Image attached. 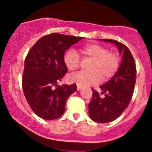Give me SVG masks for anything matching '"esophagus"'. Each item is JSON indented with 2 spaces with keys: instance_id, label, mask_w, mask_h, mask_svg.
Wrapping results in <instances>:
<instances>
[{
  "instance_id": "1",
  "label": "esophagus",
  "mask_w": 152,
  "mask_h": 152,
  "mask_svg": "<svg viewBox=\"0 0 152 152\" xmlns=\"http://www.w3.org/2000/svg\"><path fill=\"white\" fill-rule=\"evenodd\" d=\"M81 88H82V86L80 85H77V90H80Z\"/></svg>"
}]
</instances>
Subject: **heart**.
<instances>
[{"label": "heart", "instance_id": "b5f03b06", "mask_svg": "<svg viewBox=\"0 0 152 152\" xmlns=\"http://www.w3.org/2000/svg\"><path fill=\"white\" fill-rule=\"evenodd\" d=\"M83 59L91 61L88 66V71H83L69 77V81L80 86H90L101 80L106 81L115 75L121 64V58L115 52H109L106 46L98 43H90L79 48ZM64 63L71 71L77 70L80 65V59L77 53L69 49L64 55Z\"/></svg>", "mask_w": 152, "mask_h": 152}]
</instances>
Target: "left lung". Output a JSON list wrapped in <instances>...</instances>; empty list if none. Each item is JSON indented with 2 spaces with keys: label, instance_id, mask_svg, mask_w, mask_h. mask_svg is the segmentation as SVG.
<instances>
[{
  "label": "left lung",
  "instance_id": "left-lung-1",
  "mask_svg": "<svg viewBox=\"0 0 152 152\" xmlns=\"http://www.w3.org/2000/svg\"><path fill=\"white\" fill-rule=\"evenodd\" d=\"M105 42L115 43L120 53L123 54L121 64L115 75L104 85L100 86V94L92 89V98L88 104V113L92 121L97 123H109L119 118L129 106L136 82V65L127 46L117 40L102 39Z\"/></svg>",
  "mask_w": 152,
  "mask_h": 152
}]
</instances>
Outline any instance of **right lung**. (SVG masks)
<instances>
[{
	"label": "right lung",
	"mask_w": 152,
	"mask_h": 152,
	"mask_svg": "<svg viewBox=\"0 0 152 152\" xmlns=\"http://www.w3.org/2000/svg\"><path fill=\"white\" fill-rule=\"evenodd\" d=\"M83 38L59 33L46 34L27 54L22 86L30 108L40 118L55 120L65 112L67 99L77 86L75 83L57 85L68 72L64 63V52Z\"/></svg>",
	"instance_id": "obj_1"
}]
</instances>
